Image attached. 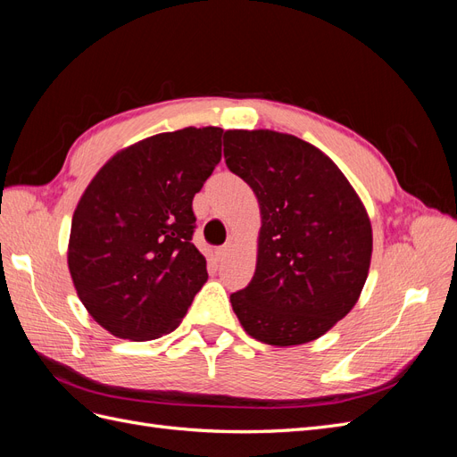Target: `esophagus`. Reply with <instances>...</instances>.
Here are the masks:
<instances>
[{"mask_svg": "<svg viewBox=\"0 0 457 457\" xmlns=\"http://www.w3.org/2000/svg\"><path fill=\"white\" fill-rule=\"evenodd\" d=\"M227 253H228V245L225 244V245H220V247H217L215 250V257H217V261H223L225 257H227Z\"/></svg>", "mask_w": 457, "mask_h": 457, "instance_id": "obj_1", "label": "esophagus"}]
</instances>
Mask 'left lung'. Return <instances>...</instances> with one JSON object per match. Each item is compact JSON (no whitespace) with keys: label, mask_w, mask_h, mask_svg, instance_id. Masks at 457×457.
Instances as JSON below:
<instances>
[{"label":"left lung","mask_w":457,"mask_h":457,"mask_svg":"<svg viewBox=\"0 0 457 457\" xmlns=\"http://www.w3.org/2000/svg\"><path fill=\"white\" fill-rule=\"evenodd\" d=\"M225 162L261 210L255 274L230 295L234 312L267 345L318 339L349 314L368 278L364 204L322 150L294 135L225 131Z\"/></svg>","instance_id":"left-lung-1"}]
</instances>
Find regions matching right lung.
I'll list each match as a JSON object with an SVG mask.
<instances>
[{
	"label": "right lung",
	"mask_w": 457,
	"mask_h": 457,
	"mask_svg": "<svg viewBox=\"0 0 457 457\" xmlns=\"http://www.w3.org/2000/svg\"><path fill=\"white\" fill-rule=\"evenodd\" d=\"M220 128L160 133L110 158L79 198L68 269L79 301L110 334H170L207 280L192 244V200L220 162Z\"/></svg>",
	"instance_id": "obj_1"
}]
</instances>
